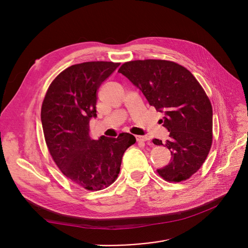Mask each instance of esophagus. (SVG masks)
Returning a JSON list of instances; mask_svg holds the SVG:
<instances>
[{
	"mask_svg": "<svg viewBox=\"0 0 248 248\" xmlns=\"http://www.w3.org/2000/svg\"><path fill=\"white\" fill-rule=\"evenodd\" d=\"M136 139H137V141H139V142H144V141L149 140V138L147 136H137Z\"/></svg>",
	"mask_w": 248,
	"mask_h": 248,
	"instance_id": "obj_1",
	"label": "esophagus"
}]
</instances>
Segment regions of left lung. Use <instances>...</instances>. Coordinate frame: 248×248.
Here are the masks:
<instances>
[{
    "label": "left lung",
    "mask_w": 248,
    "mask_h": 248,
    "mask_svg": "<svg viewBox=\"0 0 248 248\" xmlns=\"http://www.w3.org/2000/svg\"><path fill=\"white\" fill-rule=\"evenodd\" d=\"M119 72L137 86L150 106L164 113L166 144L155 145L171 151V162L158 169L169 182H181L196 173L212 145V106L193 74L178 63L167 60H136L124 63Z\"/></svg>",
    "instance_id": "1"
}]
</instances>
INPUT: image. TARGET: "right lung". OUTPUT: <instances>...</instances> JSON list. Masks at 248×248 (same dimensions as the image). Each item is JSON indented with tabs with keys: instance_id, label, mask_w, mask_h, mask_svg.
Returning <instances> with one entry per match:
<instances>
[{
	"instance_id": "1",
	"label": "right lung",
	"mask_w": 248,
	"mask_h": 248,
	"mask_svg": "<svg viewBox=\"0 0 248 248\" xmlns=\"http://www.w3.org/2000/svg\"><path fill=\"white\" fill-rule=\"evenodd\" d=\"M120 63L93 61L63 70L50 84L41 108L46 145L63 175L86 190L111 185L121 170L125 150L136 138L127 133L102 137L89 135L96 117V91Z\"/></svg>"
}]
</instances>
